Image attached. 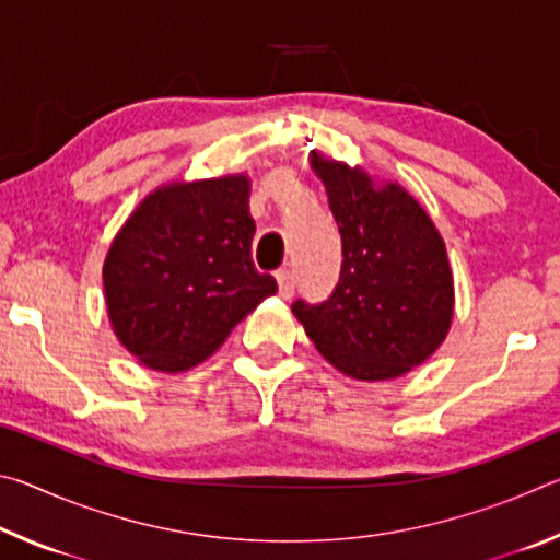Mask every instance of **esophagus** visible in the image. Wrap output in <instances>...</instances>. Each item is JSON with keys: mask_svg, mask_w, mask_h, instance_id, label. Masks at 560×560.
<instances>
[{"mask_svg": "<svg viewBox=\"0 0 560 560\" xmlns=\"http://www.w3.org/2000/svg\"><path fill=\"white\" fill-rule=\"evenodd\" d=\"M277 281H279L281 299H291L293 291H296V277H293V271L279 269V271H277Z\"/></svg>", "mask_w": 560, "mask_h": 560, "instance_id": "1", "label": "esophagus"}]
</instances>
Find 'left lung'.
Returning a JSON list of instances; mask_svg holds the SVG:
<instances>
[{"instance_id": "8db88e82", "label": "left lung", "mask_w": 560, "mask_h": 560, "mask_svg": "<svg viewBox=\"0 0 560 560\" xmlns=\"http://www.w3.org/2000/svg\"><path fill=\"white\" fill-rule=\"evenodd\" d=\"M326 185L343 264L324 303H293L318 353L355 381H390L428 360L447 338L454 281L447 249L420 202L397 183L377 185L311 150Z\"/></svg>"}]
</instances>
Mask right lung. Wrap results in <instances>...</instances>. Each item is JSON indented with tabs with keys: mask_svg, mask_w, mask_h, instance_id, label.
I'll return each mask as SVG.
<instances>
[{
	"mask_svg": "<svg viewBox=\"0 0 560 560\" xmlns=\"http://www.w3.org/2000/svg\"><path fill=\"white\" fill-rule=\"evenodd\" d=\"M249 177L170 183L150 192L103 261L110 326L140 363L163 373L210 358L277 293L252 261Z\"/></svg>",
	"mask_w": 560,
	"mask_h": 560,
	"instance_id": "obj_1",
	"label": "right lung"
}]
</instances>
